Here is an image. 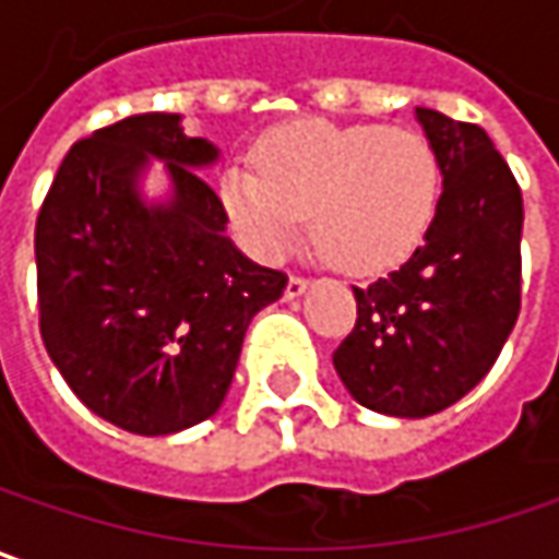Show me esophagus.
<instances>
[{
  "label": "esophagus",
  "instance_id": "1",
  "mask_svg": "<svg viewBox=\"0 0 559 559\" xmlns=\"http://www.w3.org/2000/svg\"><path fill=\"white\" fill-rule=\"evenodd\" d=\"M307 287H310V278H304V275H290V278H287V287H284V294H287V297H300Z\"/></svg>",
  "mask_w": 559,
  "mask_h": 559
}]
</instances>
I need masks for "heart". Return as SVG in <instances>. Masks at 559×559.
Listing matches in <instances>:
<instances>
[{"label": "heart", "instance_id": "1", "mask_svg": "<svg viewBox=\"0 0 559 559\" xmlns=\"http://www.w3.org/2000/svg\"><path fill=\"white\" fill-rule=\"evenodd\" d=\"M259 174L230 167L224 209L247 247L278 259L310 221L319 252L350 272L405 259L430 227L440 160L414 129L304 119L272 132L255 154Z\"/></svg>", "mask_w": 559, "mask_h": 559}]
</instances>
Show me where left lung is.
Returning <instances> with one entry per match:
<instances>
[{
    "instance_id": "8db88e82",
    "label": "left lung",
    "mask_w": 559,
    "mask_h": 559,
    "mask_svg": "<svg viewBox=\"0 0 559 559\" xmlns=\"http://www.w3.org/2000/svg\"><path fill=\"white\" fill-rule=\"evenodd\" d=\"M443 174L437 214L399 272L354 287L357 322L332 360L364 408L427 417L497 364L522 307V189L475 122L417 107Z\"/></svg>"
}]
</instances>
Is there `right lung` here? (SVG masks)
Segmentation results:
<instances>
[{
  "label": "right lung",
  "mask_w": 559,
  "mask_h": 559,
  "mask_svg": "<svg viewBox=\"0 0 559 559\" xmlns=\"http://www.w3.org/2000/svg\"><path fill=\"white\" fill-rule=\"evenodd\" d=\"M148 156L168 160L167 206L138 199ZM214 157L177 114L126 116L69 148L37 214L40 338L69 389L129 433L209 420L249 319L287 284L230 243L227 212L195 174Z\"/></svg>",
  "instance_id": "obj_1"
}]
</instances>
